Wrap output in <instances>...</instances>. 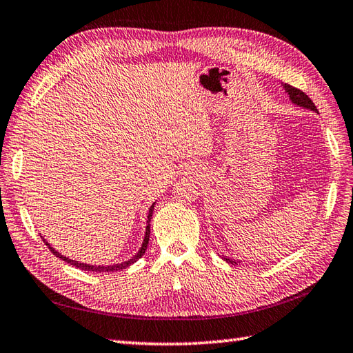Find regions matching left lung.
Masks as SVG:
<instances>
[{
	"instance_id": "left-lung-1",
	"label": "left lung",
	"mask_w": 353,
	"mask_h": 353,
	"mask_svg": "<svg viewBox=\"0 0 353 353\" xmlns=\"http://www.w3.org/2000/svg\"><path fill=\"white\" fill-rule=\"evenodd\" d=\"M285 90L288 92L289 98H291V101H292L294 103H296V105L309 108V110H312V112H316V107H315V103L312 102V99H310L305 92H301L300 88H295V87H292V85L285 84ZM223 260H226L228 263H231V265H236V263H237L236 260H231V259H228V257H223Z\"/></svg>"
}]
</instances>
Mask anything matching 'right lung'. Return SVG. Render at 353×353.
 <instances>
[{
    "mask_svg": "<svg viewBox=\"0 0 353 353\" xmlns=\"http://www.w3.org/2000/svg\"><path fill=\"white\" fill-rule=\"evenodd\" d=\"M153 210H154V203L151 205V208H150V211H148V220H147L148 225H147V231H145V239H143V243H142V248L139 250V252H137L133 259H130L128 261H123V263H119V265H113V266H94V265L78 263V261L67 259V257H64V255H61L58 251H54L53 248H52L50 245H48L46 240H44V243L48 246V250H50L54 255H57V257L62 259L64 261H67V263H70V265H73V266H76V268L82 269V271H93V272H113V271H121V269H125V268H128L130 265H133L134 261H136L137 259H141L142 255L145 254V251H147L148 240H150V222H151V216H153Z\"/></svg>",
    "mask_w": 353,
    "mask_h": 353,
    "instance_id": "add662e5",
    "label": "right lung"
}]
</instances>
